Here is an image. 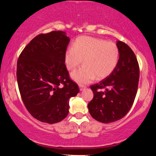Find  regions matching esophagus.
Instances as JSON below:
<instances>
[{
	"label": "esophagus",
	"mask_w": 156,
	"mask_h": 156,
	"mask_svg": "<svg viewBox=\"0 0 156 156\" xmlns=\"http://www.w3.org/2000/svg\"><path fill=\"white\" fill-rule=\"evenodd\" d=\"M79 88H80V90H84L85 88H86V86H83V85H79Z\"/></svg>",
	"instance_id": "obj_1"
}]
</instances>
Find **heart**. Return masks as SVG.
Masks as SVG:
<instances>
[{"label": "heart", "mask_w": 156, "mask_h": 156, "mask_svg": "<svg viewBox=\"0 0 156 156\" xmlns=\"http://www.w3.org/2000/svg\"><path fill=\"white\" fill-rule=\"evenodd\" d=\"M118 45L103 39L83 36L78 38L73 46L68 47L65 54L68 70H73L82 63L81 68L72 73V78L80 83H87L94 79L108 76L115 69L119 59Z\"/></svg>", "instance_id": "b5f03b06"}]
</instances>
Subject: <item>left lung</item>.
<instances>
[{
  "label": "left lung",
  "instance_id": "8db88e82",
  "mask_svg": "<svg viewBox=\"0 0 156 156\" xmlns=\"http://www.w3.org/2000/svg\"><path fill=\"white\" fill-rule=\"evenodd\" d=\"M120 55L117 66L105 79L90 86L93 98L88 103L91 116L108 123L123 118L133 104L138 87L140 68L134 52L118 41Z\"/></svg>",
  "mask_w": 156,
  "mask_h": 156
}]
</instances>
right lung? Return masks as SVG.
Returning <instances> with one entry per match:
<instances>
[{
    "instance_id": "obj_1",
    "label": "right lung",
    "mask_w": 156,
    "mask_h": 156,
    "mask_svg": "<svg viewBox=\"0 0 156 156\" xmlns=\"http://www.w3.org/2000/svg\"><path fill=\"white\" fill-rule=\"evenodd\" d=\"M69 41L61 30L41 33L18 57L16 76L22 101L30 115L43 123L63 120L69 112V99L80 90L65 64Z\"/></svg>"
}]
</instances>
